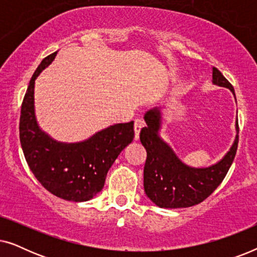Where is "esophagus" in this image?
Here are the masks:
<instances>
[{
	"label": "esophagus",
	"instance_id": "34e87169",
	"mask_svg": "<svg viewBox=\"0 0 257 257\" xmlns=\"http://www.w3.org/2000/svg\"><path fill=\"white\" fill-rule=\"evenodd\" d=\"M144 126H145V121L143 120V119H136L135 120V138L138 140L139 138V133H140V130H142Z\"/></svg>",
	"mask_w": 257,
	"mask_h": 257
}]
</instances>
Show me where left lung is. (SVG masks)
I'll list each match as a JSON object with an SVG mask.
<instances>
[{
    "label": "left lung",
    "mask_w": 257,
    "mask_h": 257,
    "mask_svg": "<svg viewBox=\"0 0 257 257\" xmlns=\"http://www.w3.org/2000/svg\"><path fill=\"white\" fill-rule=\"evenodd\" d=\"M213 83L228 87L235 96L233 85L216 68H213ZM145 120L147 126L140 131V142L147 152L144 167V188L151 201L161 208H186L208 198L222 182L233 164L238 135L229 152L216 165L208 168H192L182 164L171 147L158 136L159 111L147 112Z\"/></svg>",
    "instance_id": "obj_1"
}]
</instances>
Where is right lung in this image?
<instances>
[{
    "label": "right lung",
    "instance_id": "right-lung-1",
    "mask_svg": "<svg viewBox=\"0 0 257 257\" xmlns=\"http://www.w3.org/2000/svg\"><path fill=\"white\" fill-rule=\"evenodd\" d=\"M56 54L47 56L31 77L21 107L20 142L28 166L47 191L68 201H87L104 187L112 164L135 138V128L133 121L115 124L78 144L57 143L42 132L34 113L35 79Z\"/></svg>",
    "mask_w": 257,
    "mask_h": 257
}]
</instances>
